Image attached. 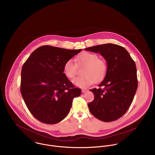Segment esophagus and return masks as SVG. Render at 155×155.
Returning a JSON list of instances; mask_svg holds the SVG:
<instances>
[{
	"label": "esophagus",
	"instance_id": "1",
	"mask_svg": "<svg viewBox=\"0 0 155 155\" xmlns=\"http://www.w3.org/2000/svg\"><path fill=\"white\" fill-rule=\"evenodd\" d=\"M87 92V91L85 90V89H82V93H85V92Z\"/></svg>",
	"mask_w": 155,
	"mask_h": 155
}]
</instances>
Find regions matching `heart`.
Returning a JSON list of instances; mask_svg holds the SVG:
<instances>
[{"label": "heart", "instance_id": "heart-1", "mask_svg": "<svg viewBox=\"0 0 155 155\" xmlns=\"http://www.w3.org/2000/svg\"><path fill=\"white\" fill-rule=\"evenodd\" d=\"M79 66H85L82 77L73 80V84L79 88H85L92 85L94 81L98 82L105 77L107 65L106 63L99 59L98 55L94 53L85 52L76 57L75 59ZM78 66L72 59H68L64 64V71L67 78L73 79L77 73Z\"/></svg>", "mask_w": 155, "mask_h": 155}]
</instances>
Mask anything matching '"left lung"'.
Wrapping results in <instances>:
<instances>
[{"label":"left lung","instance_id":"obj_1","mask_svg":"<svg viewBox=\"0 0 155 155\" xmlns=\"http://www.w3.org/2000/svg\"><path fill=\"white\" fill-rule=\"evenodd\" d=\"M85 50L100 53L107 65L99 88L90 89L95 98L88 104L89 111L103 122L116 120L128 110L135 94L138 87L135 63L128 52L117 45H100ZM101 86L104 89H100Z\"/></svg>","mask_w":155,"mask_h":155}]
</instances>
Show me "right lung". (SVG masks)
<instances>
[{"instance_id":"obj_1","label":"right lung","mask_w":155,"mask_h":155,"mask_svg":"<svg viewBox=\"0 0 155 155\" xmlns=\"http://www.w3.org/2000/svg\"><path fill=\"white\" fill-rule=\"evenodd\" d=\"M82 49H66L48 45L35 50L21 70V93L32 115L47 124L63 120L73 99L81 89L74 88L64 72V64Z\"/></svg>"}]
</instances>
